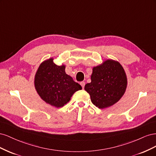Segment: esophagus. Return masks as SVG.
<instances>
[{
    "instance_id": "esophagus-1",
    "label": "esophagus",
    "mask_w": 156,
    "mask_h": 156,
    "mask_svg": "<svg viewBox=\"0 0 156 156\" xmlns=\"http://www.w3.org/2000/svg\"><path fill=\"white\" fill-rule=\"evenodd\" d=\"M80 84H81V87H82V88H84V85H85V83H84V82H81V83H80Z\"/></svg>"
}]
</instances>
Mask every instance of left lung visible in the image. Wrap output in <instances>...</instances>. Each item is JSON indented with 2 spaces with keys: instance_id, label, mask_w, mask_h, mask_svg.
I'll list each match as a JSON object with an SVG mask.
<instances>
[{
  "instance_id": "left-lung-1",
  "label": "left lung",
  "mask_w": 156,
  "mask_h": 156,
  "mask_svg": "<svg viewBox=\"0 0 156 156\" xmlns=\"http://www.w3.org/2000/svg\"><path fill=\"white\" fill-rule=\"evenodd\" d=\"M127 84L126 73L118 61L108 59L94 67L91 83L84 86L94 105L100 108L111 107L124 96Z\"/></svg>"
}]
</instances>
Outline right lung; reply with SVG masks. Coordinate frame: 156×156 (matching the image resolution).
<instances>
[{"label":"right lung","instance_id":"add662e5","mask_svg":"<svg viewBox=\"0 0 156 156\" xmlns=\"http://www.w3.org/2000/svg\"><path fill=\"white\" fill-rule=\"evenodd\" d=\"M53 58L42 62L34 77V87L45 103L55 107H62L71 97L82 87L65 72L66 66L54 63Z\"/></svg>","mask_w":156,"mask_h":156}]
</instances>
